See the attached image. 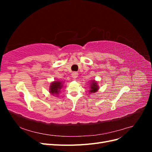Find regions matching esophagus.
Returning a JSON list of instances; mask_svg holds the SVG:
<instances>
[{
	"label": "esophagus",
	"mask_w": 152,
	"mask_h": 152,
	"mask_svg": "<svg viewBox=\"0 0 152 152\" xmlns=\"http://www.w3.org/2000/svg\"><path fill=\"white\" fill-rule=\"evenodd\" d=\"M78 75H79V73L76 72H74L72 73V77L73 78V79H76V78L78 77Z\"/></svg>",
	"instance_id": "obj_1"
}]
</instances>
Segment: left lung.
Instances as JSON below:
<instances>
[{"label":"left lung","instance_id":"1","mask_svg":"<svg viewBox=\"0 0 152 152\" xmlns=\"http://www.w3.org/2000/svg\"><path fill=\"white\" fill-rule=\"evenodd\" d=\"M98 89V86L97 84V82H95L94 80L93 81V83L91 84V90L90 93H95Z\"/></svg>","mask_w":152,"mask_h":152}]
</instances>
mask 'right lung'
Masks as SVG:
<instances>
[{
    "instance_id": "obj_1",
    "label": "right lung",
    "mask_w": 152,
    "mask_h": 152,
    "mask_svg": "<svg viewBox=\"0 0 152 152\" xmlns=\"http://www.w3.org/2000/svg\"><path fill=\"white\" fill-rule=\"evenodd\" d=\"M62 83L61 82L55 81L52 82L50 86V93L52 94H58L62 87Z\"/></svg>"
}]
</instances>
